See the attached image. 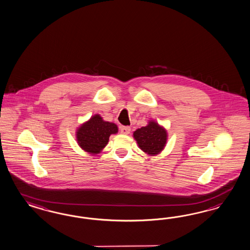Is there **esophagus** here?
Here are the masks:
<instances>
[{
  "label": "esophagus",
  "instance_id": "1",
  "mask_svg": "<svg viewBox=\"0 0 250 250\" xmlns=\"http://www.w3.org/2000/svg\"><path fill=\"white\" fill-rule=\"evenodd\" d=\"M131 131L129 126H122L120 128L121 134L123 135H128Z\"/></svg>",
  "mask_w": 250,
  "mask_h": 250
}]
</instances>
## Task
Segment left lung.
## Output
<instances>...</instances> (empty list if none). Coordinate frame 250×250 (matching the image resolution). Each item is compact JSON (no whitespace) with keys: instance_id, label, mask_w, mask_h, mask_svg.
<instances>
[{"instance_id":"left-lung-1","label":"left lung","mask_w":250,"mask_h":250,"mask_svg":"<svg viewBox=\"0 0 250 250\" xmlns=\"http://www.w3.org/2000/svg\"><path fill=\"white\" fill-rule=\"evenodd\" d=\"M139 148L149 156L160 154L166 146L168 134L164 126L156 121L149 120L146 126L138 128L133 133Z\"/></svg>"}]
</instances>
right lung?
Returning a JSON list of instances; mask_svg holds the SVG:
<instances>
[{
	"mask_svg": "<svg viewBox=\"0 0 250 250\" xmlns=\"http://www.w3.org/2000/svg\"><path fill=\"white\" fill-rule=\"evenodd\" d=\"M118 133L114 123L103 119L100 114H95L78 126L76 138L78 146L91 155L102 152L109 142L111 135Z\"/></svg>",
	"mask_w": 250,
	"mask_h": 250,
	"instance_id": "right-lung-1",
	"label": "right lung"
}]
</instances>
